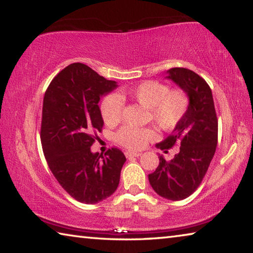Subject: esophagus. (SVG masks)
<instances>
[{"mask_svg": "<svg viewBox=\"0 0 253 253\" xmlns=\"http://www.w3.org/2000/svg\"><path fill=\"white\" fill-rule=\"evenodd\" d=\"M125 155L127 158H131V157H138L142 155V154L138 153V152H126Z\"/></svg>", "mask_w": 253, "mask_h": 253, "instance_id": "obj_1", "label": "esophagus"}]
</instances>
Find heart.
<instances>
[{"mask_svg": "<svg viewBox=\"0 0 253 253\" xmlns=\"http://www.w3.org/2000/svg\"><path fill=\"white\" fill-rule=\"evenodd\" d=\"M126 98L138 102L149 109L152 121L164 130H170L176 127L185 116L190 105L187 93L182 89H172L160 81L148 80L119 95L109 93L100 102V114L108 126H115L122 121L124 100ZM155 131L152 128H139L126 125L119 129L115 138L122 146L128 149H140L146 145Z\"/></svg>", "mask_w": 253, "mask_h": 253, "instance_id": "1", "label": "heart"}]
</instances>
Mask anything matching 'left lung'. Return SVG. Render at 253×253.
Listing matches in <instances>:
<instances>
[{
  "label": "left lung",
  "instance_id": "left-lung-1",
  "mask_svg": "<svg viewBox=\"0 0 253 253\" xmlns=\"http://www.w3.org/2000/svg\"><path fill=\"white\" fill-rule=\"evenodd\" d=\"M166 78L185 91L190 105L185 116L156 147L168 152L179 145L172 161L160 156V165L148 175L153 190L170 201L184 200L199 187L215 153L217 118L211 88L202 77L185 68H172Z\"/></svg>",
  "mask_w": 253,
  "mask_h": 253
}]
</instances>
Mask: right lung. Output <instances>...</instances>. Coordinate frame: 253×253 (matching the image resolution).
<instances>
[{
  "label": "right lung",
  "mask_w": 253,
  "mask_h": 253,
  "mask_svg": "<svg viewBox=\"0 0 253 253\" xmlns=\"http://www.w3.org/2000/svg\"><path fill=\"white\" fill-rule=\"evenodd\" d=\"M117 88L91 68L76 62L51 81L42 107L41 144L49 169L72 198L85 204L106 200L117 190L126 157L113 147L91 152L104 126L100 98Z\"/></svg>",
  "instance_id": "right-lung-1"
}]
</instances>
